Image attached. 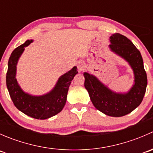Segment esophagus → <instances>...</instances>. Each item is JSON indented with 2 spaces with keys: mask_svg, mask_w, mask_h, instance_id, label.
<instances>
[{
  "mask_svg": "<svg viewBox=\"0 0 153 153\" xmlns=\"http://www.w3.org/2000/svg\"><path fill=\"white\" fill-rule=\"evenodd\" d=\"M77 67H78V70L82 71L83 69H84V63H83V62H78V64H77Z\"/></svg>",
  "mask_w": 153,
  "mask_h": 153,
  "instance_id": "obj_1",
  "label": "esophagus"
}]
</instances>
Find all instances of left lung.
Listing matches in <instances>:
<instances>
[{"instance_id": "1", "label": "left lung", "mask_w": 153, "mask_h": 153, "mask_svg": "<svg viewBox=\"0 0 153 153\" xmlns=\"http://www.w3.org/2000/svg\"><path fill=\"white\" fill-rule=\"evenodd\" d=\"M109 41L110 50L124 59L132 68L133 85L126 92H114L96 76L85 72L84 86L97 109L109 116L121 117L130 113L141 104L146 92L147 78L141 52L130 40L115 33L109 37Z\"/></svg>"}]
</instances>
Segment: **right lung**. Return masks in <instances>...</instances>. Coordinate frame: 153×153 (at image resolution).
<instances>
[{
	"label": "right lung",
	"instance_id": "1",
	"mask_svg": "<svg viewBox=\"0 0 153 153\" xmlns=\"http://www.w3.org/2000/svg\"><path fill=\"white\" fill-rule=\"evenodd\" d=\"M32 42L33 40H27L12 52L9 59L6 81L10 98L17 109L32 118L44 120L57 115L64 107L69 85L75 75L78 74V71L77 67H74L61 75L53 89L47 94L32 95L25 92L17 81V64L25 47Z\"/></svg>",
	"mask_w": 153,
	"mask_h": 153
}]
</instances>
